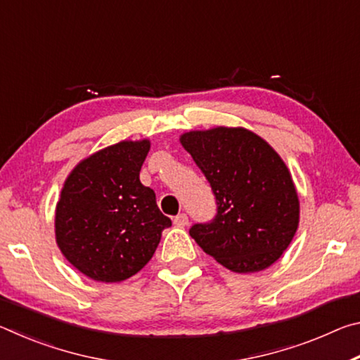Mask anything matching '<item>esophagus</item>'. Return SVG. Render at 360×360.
<instances>
[{"label": "esophagus", "mask_w": 360, "mask_h": 360, "mask_svg": "<svg viewBox=\"0 0 360 360\" xmlns=\"http://www.w3.org/2000/svg\"><path fill=\"white\" fill-rule=\"evenodd\" d=\"M174 225H176V227H179V229L187 227V225H188V217H187L186 212H181V214H178V216L174 217Z\"/></svg>", "instance_id": "obj_1"}]
</instances>
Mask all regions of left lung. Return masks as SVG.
<instances>
[{
	"label": "left lung",
	"mask_w": 360,
	"mask_h": 360,
	"mask_svg": "<svg viewBox=\"0 0 360 360\" xmlns=\"http://www.w3.org/2000/svg\"><path fill=\"white\" fill-rule=\"evenodd\" d=\"M214 193L212 221L188 233L235 273L265 270L281 257L298 227V195L283 158L246 129L188 131L179 138Z\"/></svg>",
	"instance_id": "1"
}]
</instances>
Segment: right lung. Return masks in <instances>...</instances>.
<instances>
[{
	"label": "right lung",
	"mask_w": 360,
	"mask_h": 360,
	"mask_svg": "<svg viewBox=\"0 0 360 360\" xmlns=\"http://www.w3.org/2000/svg\"><path fill=\"white\" fill-rule=\"evenodd\" d=\"M148 139L120 141L72 169L56 210V238L70 264L101 283H119L152 259L172 225L155 192L139 181Z\"/></svg>",
	"instance_id": "add662e5"
}]
</instances>
